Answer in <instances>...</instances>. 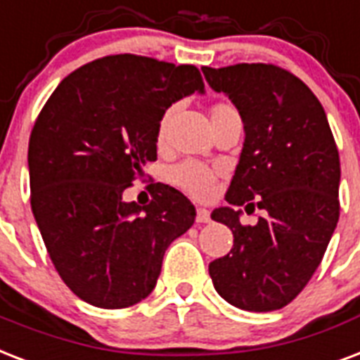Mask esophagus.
Masks as SVG:
<instances>
[{
  "instance_id": "34e87169",
  "label": "esophagus",
  "mask_w": 360,
  "mask_h": 360,
  "mask_svg": "<svg viewBox=\"0 0 360 360\" xmlns=\"http://www.w3.org/2000/svg\"><path fill=\"white\" fill-rule=\"evenodd\" d=\"M197 224H208L210 221V210L206 208H197Z\"/></svg>"
}]
</instances>
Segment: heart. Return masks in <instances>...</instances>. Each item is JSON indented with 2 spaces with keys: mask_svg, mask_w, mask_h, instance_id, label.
Here are the masks:
<instances>
[{
  "mask_svg": "<svg viewBox=\"0 0 360 360\" xmlns=\"http://www.w3.org/2000/svg\"><path fill=\"white\" fill-rule=\"evenodd\" d=\"M229 105L225 103H218L210 108V120H214L216 116H219L225 110H229ZM176 112V107L172 105L161 114L160 124H158V142L163 144L167 141V135H169V125L172 122V116ZM171 180L176 184L178 188H182L184 191H188L189 195H193L197 199H205L212 193V188H214V180H216V172L208 169L206 165L199 163V161L186 160L182 163L172 167L171 171Z\"/></svg>",
  "mask_w": 360,
  "mask_h": 360,
  "instance_id": "b5f03b06",
  "label": "heart"
}]
</instances>
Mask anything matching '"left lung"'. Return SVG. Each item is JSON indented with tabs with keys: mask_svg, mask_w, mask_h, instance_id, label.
Segmentation results:
<instances>
[{
	"mask_svg": "<svg viewBox=\"0 0 360 360\" xmlns=\"http://www.w3.org/2000/svg\"><path fill=\"white\" fill-rule=\"evenodd\" d=\"M212 90L229 96L244 124V146L212 219L233 231V248L208 264L214 287L248 311L287 306L321 263L340 218V158L314 91L281 67H202ZM235 205L265 216L242 226Z\"/></svg>",
	"mask_w": 360,
	"mask_h": 360,
	"instance_id": "left-lung-1",
	"label": "left lung"
}]
</instances>
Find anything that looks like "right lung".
Instances as JSON below:
<instances>
[{
  "instance_id": "obj_1",
  "label": "right lung",
  "mask_w": 360,
  "mask_h": 360,
  "mask_svg": "<svg viewBox=\"0 0 360 360\" xmlns=\"http://www.w3.org/2000/svg\"><path fill=\"white\" fill-rule=\"evenodd\" d=\"M205 82L195 65L105 56L61 80L27 148L32 210L58 274L97 308H127L154 291L163 255L195 221V206L167 184L148 205L122 195L158 160V124Z\"/></svg>"
}]
</instances>
